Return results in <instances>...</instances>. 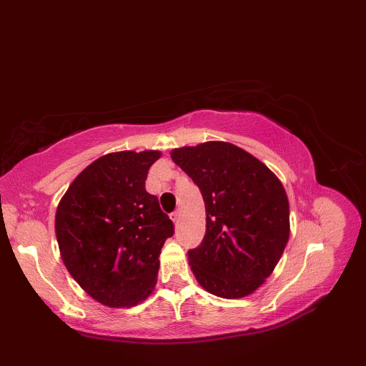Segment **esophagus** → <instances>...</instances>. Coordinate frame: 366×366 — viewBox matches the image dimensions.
Segmentation results:
<instances>
[{
    "instance_id": "34e87169",
    "label": "esophagus",
    "mask_w": 366,
    "mask_h": 366,
    "mask_svg": "<svg viewBox=\"0 0 366 366\" xmlns=\"http://www.w3.org/2000/svg\"><path fill=\"white\" fill-rule=\"evenodd\" d=\"M170 219L173 222H178V219H179V210H175V212L170 214Z\"/></svg>"
}]
</instances>
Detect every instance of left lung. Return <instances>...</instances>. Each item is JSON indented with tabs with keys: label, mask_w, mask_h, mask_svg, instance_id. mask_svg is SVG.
<instances>
[{
	"label": "left lung",
	"mask_w": 366,
	"mask_h": 366,
	"mask_svg": "<svg viewBox=\"0 0 366 366\" xmlns=\"http://www.w3.org/2000/svg\"><path fill=\"white\" fill-rule=\"evenodd\" d=\"M170 157L200 188L206 206L204 239L188 252L197 282L221 298L251 295L273 273L290 239V202L280 179L229 142L175 148Z\"/></svg>",
	"instance_id": "left-lung-1"
}]
</instances>
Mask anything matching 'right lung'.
Listing matches in <instances>:
<instances>
[{
  "instance_id": "1",
  "label": "right lung",
  "mask_w": 366,
  "mask_h": 366,
  "mask_svg": "<svg viewBox=\"0 0 366 366\" xmlns=\"http://www.w3.org/2000/svg\"><path fill=\"white\" fill-rule=\"evenodd\" d=\"M156 149L109 152L90 163L57 204L62 261L84 292L107 307H133L157 283L173 224L145 189Z\"/></svg>"
}]
</instances>
